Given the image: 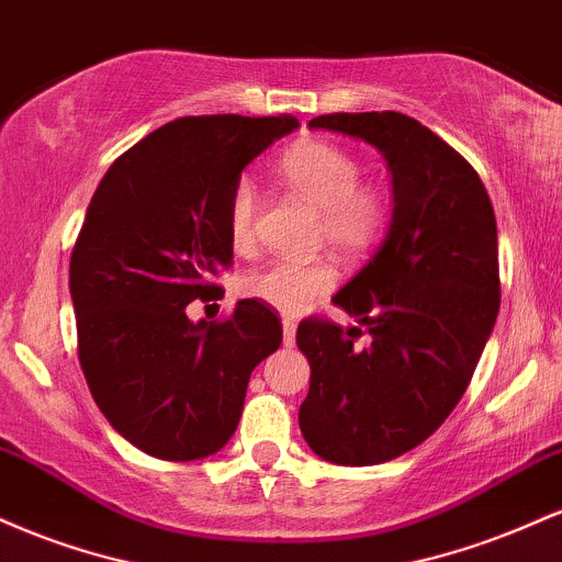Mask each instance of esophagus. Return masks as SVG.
Instances as JSON below:
<instances>
[{
  "label": "esophagus",
  "mask_w": 562,
  "mask_h": 562,
  "mask_svg": "<svg viewBox=\"0 0 562 562\" xmlns=\"http://www.w3.org/2000/svg\"><path fill=\"white\" fill-rule=\"evenodd\" d=\"M282 344H285V346L295 344V322L293 319L282 322Z\"/></svg>",
  "instance_id": "34e87169"
}]
</instances>
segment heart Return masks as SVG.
<instances>
[{"mask_svg":"<svg viewBox=\"0 0 562 562\" xmlns=\"http://www.w3.org/2000/svg\"><path fill=\"white\" fill-rule=\"evenodd\" d=\"M280 179L308 205L322 211L319 237L344 256H362L375 248L391 216V200L383 187L359 184L362 164L353 153L325 139L295 142L277 164ZM259 192L240 179L229 195L227 232L237 254H248L256 243ZM338 282L327 261H274L243 280L245 295L295 317L317 295L330 293Z\"/></svg>","mask_w":562,"mask_h":562,"instance_id":"obj_1","label":"heart"}]
</instances>
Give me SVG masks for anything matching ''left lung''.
<instances>
[{"instance_id":"obj_1","label":"left lung","mask_w":562,"mask_h":562,"mask_svg":"<svg viewBox=\"0 0 562 562\" xmlns=\"http://www.w3.org/2000/svg\"><path fill=\"white\" fill-rule=\"evenodd\" d=\"M385 158L393 209L372 259L333 295L370 333L306 319L295 344L312 378L301 434L335 465H380L415 449L465 393L499 312V248L486 187L454 147L404 113L308 121Z\"/></svg>"}]
</instances>
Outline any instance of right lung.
<instances>
[{
	"instance_id": "right-lung-1",
	"label": "right lung",
	"mask_w": 562,
	"mask_h": 562,
	"mask_svg": "<svg viewBox=\"0 0 562 562\" xmlns=\"http://www.w3.org/2000/svg\"><path fill=\"white\" fill-rule=\"evenodd\" d=\"M295 128L293 115H187L139 139L94 190L70 254L79 362L102 415L145 454H216L250 372L282 344L277 314L254 299L227 322H192L187 306L222 290L245 166Z\"/></svg>"
}]
</instances>
